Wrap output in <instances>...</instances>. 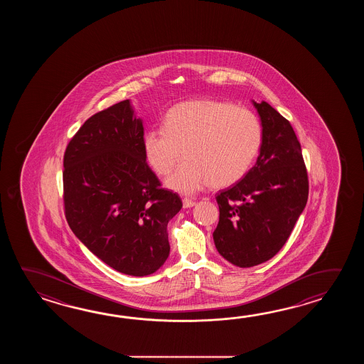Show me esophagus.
Instances as JSON below:
<instances>
[{"label": "esophagus", "instance_id": "34e87169", "mask_svg": "<svg viewBox=\"0 0 364 364\" xmlns=\"http://www.w3.org/2000/svg\"><path fill=\"white\" fill-rule=\"evenodd\" d=\"M193 205H195V201L183 199V208H193Z\"/></svg>", "mask_w": 364, "mask_h": 364}]
</instances>
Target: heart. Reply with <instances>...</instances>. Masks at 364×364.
<instances>
[{"label":"heart","instance_id":"obj_1","mask_svg":"<svg viewBox=\"0 0 364 364\" xmlns=\"http://www.w3.org/2000/svg\"><path fill=\"white\" fill-rule=\"evenodd\" d=\"M263 127L255 113L218 100L185 101L164 117V127L143 135L144 156L160 176L171 174L166 187L193 195L210 183L228 187L240 182L255 161Z\"/></svg>","mask_w":364,"mask_h":364}]
</instances>
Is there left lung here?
Wrapping results in <instances>:
<instances>
[{
  "label": "left lung",
  "mask_w": 364,
  "mask_h": 364,
  "mask_svg": "<svg viewBox=\"0 0 364 364\" xmlns=\"http://www.w3.org/2000/svg\"><path fill=\"white\" fill-rule=\"evenodd\" d=\"M252 105L263 127L262 147L243 179L217 195L220 221L213 232L218 254L240 268L279 252L309 199L307 171L291 124L267 101Z\"/></svg>",
  "instance_id": "obj_1"
}]
</instances>
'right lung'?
I'll use <instances>...</instances> for the list:
<instances>
[{
  "label": "right lung",
  "instance_id": "1",
  "mask_svg": "<svg viewBox=\"0 0 364 364\" xmlns=\"http://www.w3.org/2000/svg\"><path fill=\"white\" fill-rule=\"evenodd\" d=\"M143 135L132 101H121L88 118L63 156L70 229L101 262L136 277L166 262V226L182 208L146 163Z\"/></svg>",
  "mask_w": 364,
  "mask_h": 364
}]
</instances>
